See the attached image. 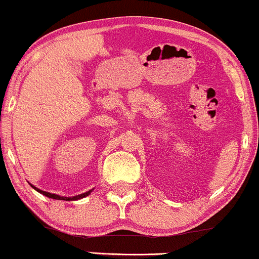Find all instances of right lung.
Instances as JSON below:
<instances>
[{
	"label": "right lung",
	"instance_id": "add662e5",
	"mask_svg": "<svg viewBox=\"0 0 259 259\" xmlns=\"http://www.w3.org/2000/svg\"><path fill=\"white\" fill-rule=\"evenodd\" d=\"M31 187L33 189H36L38 193L44 194V196L49 197V198H53V199H60V201H77V199H81V198H84V197H87L89 194H91V192H92V189L89 192H86V193H82V194H78V196H73V197H63V196H58V194H55V193H50V192H46V191H42V189L34 187V186L31 185Z\"/></svg>",
	"mask_w": 259,
	"mask_h": 259
}]
</instances>
